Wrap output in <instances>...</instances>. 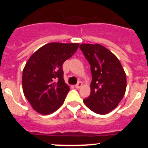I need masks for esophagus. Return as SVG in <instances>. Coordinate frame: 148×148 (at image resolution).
<instances>
[{
	"mask_svg": "<svg viewBox=\"0 0 148 148\" xmlns=\"http://www.w3.org/2000/svg\"><path fill=\"white\" fill-rule=\"evenodd\" d=\"M82 82H78V83H77V84H76V85L75 86V88H77V89H79V88H80V87H82Z\"/></svg>",
	"mask_w": 148,
	"mask_h": 148,
	"instance_id": "obj_1",
	"label": "esophagus"
}]
</instances>
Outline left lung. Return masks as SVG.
<instances>
[{"instance_id": "1", "label": "left lung", "mask_w": 148, "mask_h": 148, "mask_svg": "<svg viewBox=\"0 0 148 148\" xmlns=\"http://www.w3.org/2000/svg\"><path fill=\"white\" fill-rule=\"evenodd\" d=\"M79 48L90 65V95L84 99L87 108L98 114H108L125 95L126 74L119 60L101 44H82Z\"/></svg>"}]
</instances>
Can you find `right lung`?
<instances>
[{
  "label": "right lung",
  "mask_w": 148,
  "mask_h": 148,
  "mask_svg": "<svg viewBox=\"0 0 148 148\" xmlns=\"http://www.w3.org/2000/svg\"><path fill=\"white\" fill-rule=\"evenodd\" d=\"M79 44L49 43L31 56L23 68L22 85L25 97L36 112L53 113L62 105L70 87L65 83L62 65Z\"/></svg>",
  "instance_id": "obj_1"
}]
</instances>
